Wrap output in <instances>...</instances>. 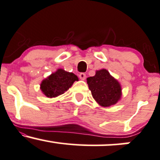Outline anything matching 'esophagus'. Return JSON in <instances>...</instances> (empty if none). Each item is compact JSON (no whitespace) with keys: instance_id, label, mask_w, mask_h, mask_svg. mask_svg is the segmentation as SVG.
I'll use <instances>...</instances> for the list:
<instances>
[{"instance_id":"esophagus-1","label":"esophagus","mask_w":160,"mask_h":160,"mask_svg":"<svg viewBox=\"0 0 160 160\" xmlns=\"http://www.w3.org/2000/svg\"><path fill=\"white\" fill-rule=\"evenodd\" d=\"M79 78H80V80H84L86 78V75L85 73H80V74H79Z\"/></svg>"}]
</instances>
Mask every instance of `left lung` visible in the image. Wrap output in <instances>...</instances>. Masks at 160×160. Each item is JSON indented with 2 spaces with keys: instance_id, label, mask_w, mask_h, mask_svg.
Here are the masks:
<instances>
[{
  "instance_id": "obj_1",
  "label": "left lung",
  "mask_w": 160,
  "mask_h": 160,
  "mask_svg": "<svg viewBox=\"0 0 160 160\" xmlns=\"http://www.w3.org/2000/svg\"><path fill=\"white\" fill-rule=\"evenodd\" d=\"M86 80L92 97L101 107H110L121 99L122 86L107 69L96 71L95 76Z\"/></svg>"
}]
</instances>
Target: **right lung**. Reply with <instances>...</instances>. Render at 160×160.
I'll use <instances>...</instances> for the list:
<instances>
[{
	"label": "right lung",
	"instance_id": "add662e5",
	"mask_svg": "<svg viewBox=\"0 0 160 160\" xmlns=\"http://www.w3.org/2000/svg\"><path fill=\"white\" fill-rule=\"evenodd\" d=\"M78 80L77 75L59 68L57 72L52 73L47 78L42 80L40 84V88L44 95L51 98L64 93L73 85L74 81Z\"/></svg>",
	"mask_w": 160,
	"mask_h": 160
}]
</instances>
